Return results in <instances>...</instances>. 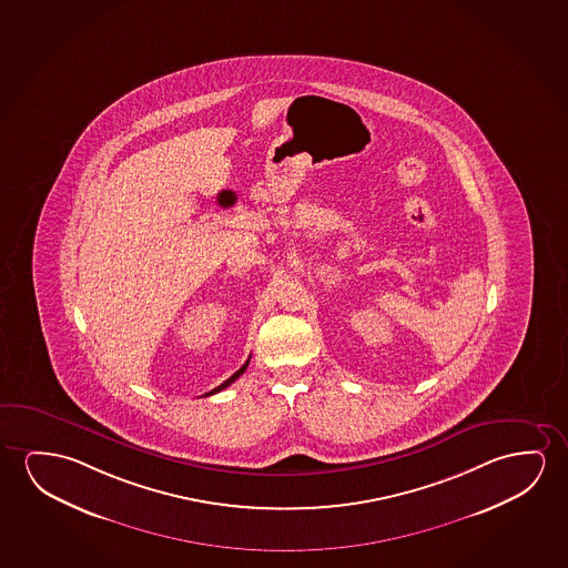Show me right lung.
Here are the masks:
<instances>
[{
    "label": "right lung",
    "instance_id": "1",
    "mask_svg": "<svg viewBox=\"0 0 568 568\" xmlns=\"http://www.w3.org/2000/svg\"><path fill=\"white\" fill-rule=\"evenodd\" d=\"M247 365H250V357H247V362L244 363V365H242V367H240V369L236 371V373H234V375H232L231 378H226V381H224L222 385H219V387L213 388V390H211V393H206L205 396L214 395V393H219V390H222V388H226L229 387V385H232V383H234V381H236V378H239L240 375H242V373H244V371L247 369Z\"/></svg>",
    "mask_w": 568,
    "mask_h": 568
}]
</instances>
